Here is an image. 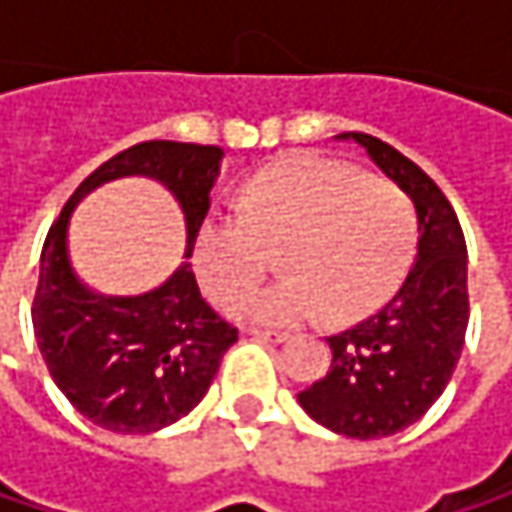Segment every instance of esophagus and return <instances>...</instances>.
I'll use <instances>...</instances> for the list:
<instances>
[{"label": "esophagus", "mask_w": 512, "mask_h": 512, "mask_svg": "<svg viewBox=\"0 0 512 512\" xmlns=\"http://www.w3.org/2000/svg\"><path fill=\"white\" fill-rule=\"evenodd\" d=\"M249 335L257 341H269V344H284L290 338L287 332H275V329H249Z\"/></svg>", "instance_id": "1"}]
</instances>
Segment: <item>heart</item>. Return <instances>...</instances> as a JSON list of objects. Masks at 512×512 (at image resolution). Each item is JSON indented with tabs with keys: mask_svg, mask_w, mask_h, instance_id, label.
<instances>
[{
	"mask_svg": "<svg viewBox=\"0 0 512 512\" xmlns=\"http://www.w3.org/2000/svg\"><path fill=\"white\" fill-rule=\"evenodd\" d=\"M412 201L385 180L326 156H287L246 183L240 216L210 213L192 263L204 293L231 305L285 249L287 279L244 297L234 317L260 326H302L326 314L353 323L376 311L415 255Z\"/></svg>",
	"mask_w": 512,
	"mask_h": 512,
	"instance_id": "heart-1",
	"label": "heart"
}]
</instances>
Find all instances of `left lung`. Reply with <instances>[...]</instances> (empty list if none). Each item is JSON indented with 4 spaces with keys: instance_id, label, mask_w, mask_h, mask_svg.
Listing matches in <instances>:
<instances>
[{
    "instance_id": "1",
    "label": "left lung",
    "mask_w": 512,
    "mask_h": 512,
    "mask_svg": "<svg viewBox=\"0 0 512 512\" xmlns=\"http://www.w3.org/2000/svg\"><path fill=\"white\" fill-rule=\"evenodd\" d=\"M415 207L418 255L400 290L367 320L332 335V364L299 406L326 430L382 439L415 424L448 388L468 326V252L442 189L400 151L364 133H341Z\"/></svg>"
}]
</instances>
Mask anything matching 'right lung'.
I'll return each mask as SVG.
<instances>
[{"mask_svg":"<svg viewBox=\"0 0 512 512\" xmlns=\"http://www.w3.org/2000/svg\"><path fill=\"white\" fill-rule=\"evenodd\" d=\"M222 159L225 151L216 145H133L79 183L47 234L32 305L35 338L58 391L103 430L142 436L189 415L204 400L222 356L237 344V329L201 299L186 260L148 293L91 290L70 263V216L103 183L151 177L180 204L183 257H192Z\"/></svg>","mask_w":512,"mask_h":512,"instance_id":"1","label":"right lung"}]
</instances>
